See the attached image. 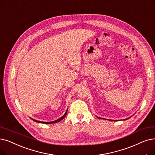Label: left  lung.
Wrapping results in <instances>:
<instances>
[{
  "label": "left lung",
  "mask_w": 155,
  "mask_h": 155,
  "mask_svg": "<svg viewBox=\"0 0 155 155\" xmlns=\"http://www.w3.org/2000/svg\"><path fill=\"white\" fill-rule=\"evenodd\" d=\"M133 116V115H132ZM98 118H100V119H104V120H111V121H117V120H108V119H105V118H100V117H97ZM130 117H129L128 118H126V119H124V120H127V119H129V118H130Z\"/></svg>",
  "instance_id": "8db88e82"
}]
</instances>
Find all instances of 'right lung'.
Here are the masks:
<instances>
[{
  "label": "right lung",
  "mask_w": 155,
  "mask_h": 155,
  "mask_svg": "<svg viewBox=\"0 0 155 155\" xmlns=\"http://www.w3.org/2000/svg\"><path fill=\"white\" fill-rule=\"evenodd\" d=\"M67 111H68V109L66 110V112H65V113L64 114V115L63 116H62L61 118H58V120H54V121H52V122H42V121H38V120H35V119H33V118H30L32 120H33L34 121V122H37V123H40V124H55V123H57V122H59V121H61V120H62L63 118H64V117H66V114H67Z\"/></svg>",
  "instance_id": "1"
}]
</instances>
